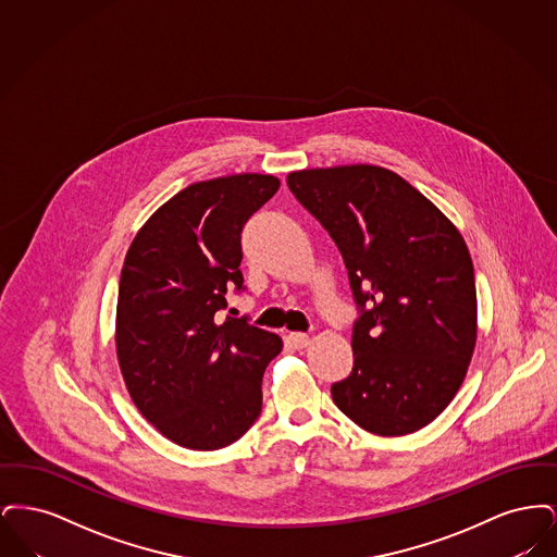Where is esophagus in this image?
Returning <instances> with one entry per match:
<instances>
[{"label":"esophagus","mask_w":557,"mask_h":557,"mask_svg":"<svg viewBox=\"0 0 557 557\" xmlns=\"http://www.w3.org/2000/svg\"><path fill=\"white\" fill-rule=\"evenodd\" d=\"M288 343H290L292 348L300 350V348L309 345V336L302 334V332H292L290 336H288Z\"/></svg>","instance_id":"34e87169"}]
</instances>
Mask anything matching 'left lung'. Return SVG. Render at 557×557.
<instances>
[{
  "label": "left lung",
  "mask_w": 557,
  "mask_h": 557,
  "mask_svg": "<svg viewBox=\"0 0 557 557\" xmlns=\"http://www.w3.org/2000/svg\"><path fill=\"white\" fill-rule=\"evenodd\" d=\"M296 200L336 242L359 318L352 371L332 384L336 407L377 436L436 420L476 346V282L449 219L400 175L373 164L288 175Z\"/></svg>",
  "instance_id": "1"
}]
</instances>
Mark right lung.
Returning <instances> with one entry per match:
<instances>
[{
	"instance_id": "add662e5",
	"label": "right lung",
	"mask_w": 557,
	"mask_h": 557,
	"mask_svg": "<svg viewBox=\"0 0 557 557\" xmlns=\"http://www.w3.org/2000/svg\"><path fill=\"white\" fill-rule=\"evenodd\" d=\"M273 175L191 184L133 238L119 282L116 357L139 413L180 447L236 443L263 407V373L282 338L221 319L244 290V223L277 191Z\"/></svg>"
}]
</instances>
